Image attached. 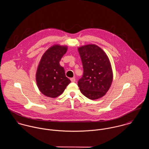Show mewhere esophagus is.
<instances>
[{
	"label": "esophagus",
	"instance_id": "34e87169",
	"mask_svg": "<svg viewBox=\"0 0 149 149\" xmlns=\"http://www.w3.org/2000/svg\"><path fill=\"white\" fill-rule=\"evenodd\" d=\"M70 81H71L72 82H75L76 79H75V78L73 77V78H71V79H70Z\"/></svg>",
	"mask_w": 149,
	"mask_h": 149
}]
</instances>
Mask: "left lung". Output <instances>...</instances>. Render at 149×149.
<instances>
[{
    "label": "left lung",
    "instance_id": "left-lung-1",
    "mask_svg": "<svg viewBox=\"0 0 149 149\" xmlns=\"http://www.w3.org/2000/svg\"><path fill=\"white\" fill-rule=\"evenodd\" d=\"M78 50L84 69L83 75L78 81L80 90L91 100L99 99L106 95L113 80L109 58L96 45H84Z\"/></svg>",
    "mask_w": 149,
    "mask_h": 149
}]
</instances>
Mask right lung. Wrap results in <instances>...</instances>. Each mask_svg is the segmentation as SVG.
I'll use <instances>...</instances> for the list:
<instances>
[{
  "label": "right lung",
  "instance_id": "add662e5",
  "mask_svg": "<svg viewBox=\"0 0 149 149\" xmlns=\"http://www.w3.org/2000/svg\"><path fill=\"white\" fill-rule=\"evenodd\" d=\"M67 46L54 45L43 54L36 73V82L44 95L55 98L61 95L70 80L65 76L60 61L67 51Z\"/></svg>",
  "mask_w": 149,
  "mask_h": 149
}]
</instances>
